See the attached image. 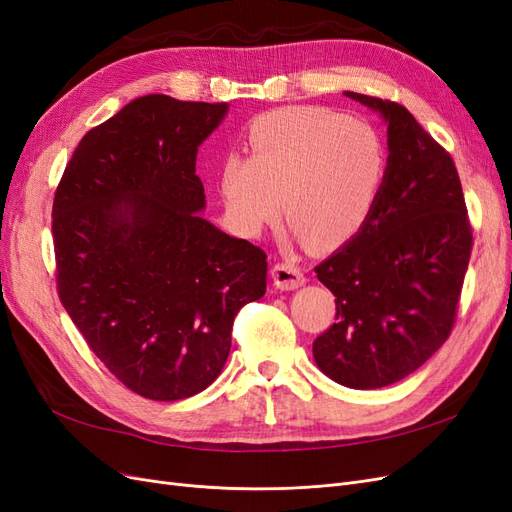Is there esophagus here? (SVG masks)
I'll return each mask as SVG.
<instances>
[{
    "label": "esophagus",
    "instance_id": "34e87169",
    "mask_svg": "<svg viewBox=\"0 0 512 512\" xmlns=\"http://www.w3.org/2000/svg\"><path fill=\"white\" fill-rule=\"evenodd\" d=\"M271 275H273V284L280 290H294V288L305 284L303 269L299 265H294V262H290V260L277 262Z\"/></svg>",
    "mask_w": 512,
    "mask_h": 512
}]
</instances>
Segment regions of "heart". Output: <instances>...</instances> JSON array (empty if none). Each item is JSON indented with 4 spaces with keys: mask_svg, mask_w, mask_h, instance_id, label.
Masks as SVG:
<instances>
[{
    "mask_svg": "<svg viewBox=\"0 0 512 512\" xmlns=\"http://www.w3.org/2000/svg\"><path fill=\"white\" fill-rule=\"evenodd\" d=\"M250 156L220 170L226 213L247 237L284 213L318 247L344 243L367 222L386 175V149L369 123L320 106L258 115L245 132Z\"/></svg>",
    "mask_w": 512,
    "mask_h": 512,
    "instance_id": "obj_1",
    "label": "heart"
}]
</instances>
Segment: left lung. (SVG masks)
<instances>
[{
	"mask_svg": "<svg viewBox=\"0 0 512 512\" xmlns=\"http://www.w3.org/2000/svg\"><path fill=\"white\" fill-rule=\"evenodd\" d=\"M344 94L386 121V175L363 228L316 267L335 322L314 342L322 374L348 389L404 380L451 335L472 252L453 158L408 108Z\"/></svg>",
	"mask_w": 512,
	"mask_h": 512,
	"instance_id": "1",
	"label": "left lung"
}]
</instances>
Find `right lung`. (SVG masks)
<instances>
[{
  "label": "right lung",
  "mask_w": 512,
  "mask_h": 512,
  "mask_svg": "<svg viewBox=\"0 0 512 512\" xmlns=\"http://www.w3.org/2000/svg\"><path fill=\"white\" fill-rule=\"evenodd\" d=\"M228 104L136 98L89 130L53 200L61 305L106 369L156 401L220 376L267 254L207 222L196 153Z\"/></svg>",
  "instance_id": "1"
}]
</instances>
